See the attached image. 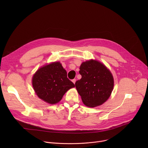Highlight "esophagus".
<instances>
[{
    "label": "esophagus",
    "mask_w": 148,
    "mask_h": 148,
    "mask_svg": "<svg viewBox=\"0 0 148 148\" xmlns=\"http://www.w3.org/2000/svg\"><path fill=\"white\" fill-rule=\"evenodd\" d=\"M72 81H73V82L74 84H75V82H76V79H73L72 80Z\"/></svg>",
    "instance_id": "34e87169"
}]
</instances>
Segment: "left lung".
<instances>
[{
	"instance_id": "1",
	"label": "left lung",
	"mask_w": 148,
	"mask_h": 148,
	"mask_svg": "<svg viewBox=\"0 0 148 148\" xmlns=\"http://www.w3.org/2000/svg\"><path fill=\"white\" fill-rule=\"evenodd\" d=\"M79 73L81 78L75 85L86 106L95 107L108 99L114 88V78L106 67L91 60L82 63Z\"/></svg>"
}]
</instances>
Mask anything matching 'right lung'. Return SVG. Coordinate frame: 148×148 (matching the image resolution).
<instances>
[{
  "label": "right lung",
  "instance_id": "obj_1",
  "mask_svg": "<svg viewBox=\"0 0 148 148\" xmlns=\"http://www.w3.org/2000/svg\"><path fill=\"white\" fill-rule=\"evenodd\" d=\"M37 96L51 104L58 102L64 94L75 87L60 62H54L38 69L32 79Z\"/></svg>",
  "mask_w": 148,
  "mask_h": 148
}]
</instances>
